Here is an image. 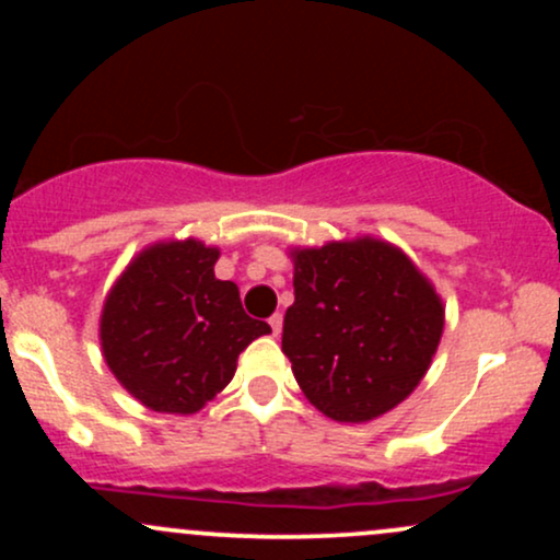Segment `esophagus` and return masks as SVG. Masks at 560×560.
<instances>
[{
	"mask_svg": "<svg viewBox=\"0 0 560 560\" xmlns=\"http://www.w3.org/2000/svg\"><path fill=\"white\" fill-rule=\"evenodd\" d=\"M268 324H271L273 337H279V334H281V324H284V318H281V313H276V316L268 318Z\"/></svg>",
	"mask_w": 560,
	"mask_h": 560,
	"instance_id": "obj_1",
	"label": "esophagus"
}]
</instances>
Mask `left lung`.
<instances>
[{"label":"left lung","mask_w":560,"mask_h":560,"mask_svg":"<svg viewBox=\"0 0 560 560\" xmlns=\"http://www.w3.org/2000/svg\"><path fill=\"white\" fill-rule=\"evenodd\" d=\"M292 262L281 350L307 400L345 423L400 405L432 365L445 326L427 276L374 236L292 249Z\"/></svg>","instance_id":"8db88e82"}]
</instances>
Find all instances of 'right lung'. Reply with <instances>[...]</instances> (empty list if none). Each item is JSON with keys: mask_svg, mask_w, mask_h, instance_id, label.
Masks as SVG:
<instances>
[{"mask_svg": "<svg viewBox=\"0 0 560 560\" xmlns=\"http://www.w3.org/2000/svg\"><path fill=\"white\" fill-rule=\"evenodd\" d=\"M218 247L158 242L128 262L100 318L102 355L158 413H197L234 378L236 358L271 331L249 318L234 281L215 279Z\"/></svg>", "mask_w": 560, "mask_h": 560, "instance_id": "1", "label": "right lung"}]
</instances>
